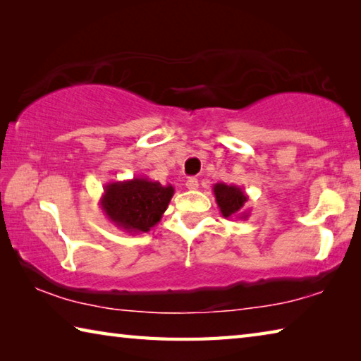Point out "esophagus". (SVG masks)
<instances>
[{
  "mask_svg": "<svg viewBox=\"0 0 361 361\" xmlns=\"http://www.w3.org/2000/svg\"><path fill=\"white\" fill-rule=\"evenodd\" d=\"M187 188H188V190H197V188H198V179H197V177H190V179H188L187 180Z\"/></svg>",
  "mask_w": 361,
  "mask_h": 361,
  "instance_id": "34e87169",
  "label": "esophagus"
}]
</instances>
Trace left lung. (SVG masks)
I'll return each instance as SVG.
<instances>
[{
  "mask_svg": "<svg viewBox=\"0 0 361 361\" xmlns=\"http://www.w3.org/2000/svg\"><path fill=\"white\" fill-rule=\"evenodd\" d=\"M214 197H216V203L219 206L220 212L225 219H247L249 211L245 207L247 203V193H245L241 187L238 185H226L224 182L220 184H214L212 187Z\"/></svg>",
  "mask_w": 361,
  "mask_h": 361,
  "instance_id": "8db88e82",
  "label": "left lung"
}]
</instances>
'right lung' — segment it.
Instances as JSON below:
<instances>
[{"mask_svg": "<svg viewBox=\"0 0 361 361\" xmlns=\"http://www.w3.org/2000/svg\"><path fill=\"white\" fill-rule=\"evenodd\" d=\"M174 195V187L161 185L149 177L107 182L99 207L112 225L130 235L147 233L160 222Z\"/></svg>", "mask_w": 361, "mask_h": 361, "instance_id": "obj_1", "label": "right lung"}]
</instances>
